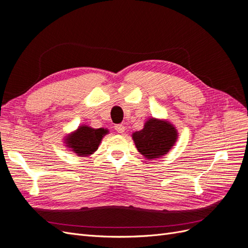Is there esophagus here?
<instances>
[{
	"label": "esophagus",
	"instance_id": "esophagus-1",
	"mask_svg": "<svg viewBox=\"0 0 248 248\" xmlns=\"http://www.w3.org/2000/svg\"><path fill=\"white\" fill-rule=\"evenodd\" d=\"M115 129H116L117 132H119V133H123V132L125 131V127H124V125H122V124H117V125L115 126Z\"/></svg>",
	"mask_w": 248,
	"mask_h": 248
}]
</instances>
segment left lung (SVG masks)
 Here are the masks:
<instances>
[{"instance_id":"left-lung-1","label":"left lung","mask_w":248,"mask_h":248,"mask_svg":"<svg viewBox=\"0 0 248 248\" xmlns=\"http://www.w3.org/2000/svg\"><path fill=\"white\" fill-rule=\"evenodd\" d=\"M177 130L169 122L150 119L140 131L132 134L139 152L148 159L158 158L167 154L177 140Z\"/></svg>"}]
</instances>
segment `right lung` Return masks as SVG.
<instances>
[{"mask_svg":"<svg viewBox=\"0 0 248 248\" xmlns=\"http://www.w3.org/2000/svg\"><path fill=\"white\" fill-rule=\"evenodd\" d=\"M107 129H94L89 126H80L79 128L67 138V145L78 156H88L93 154L100 144Z\"/></svg>","mask_w":248,"mask_h":248,"instance_id":"1","label":"right lung"}]
</instances>
